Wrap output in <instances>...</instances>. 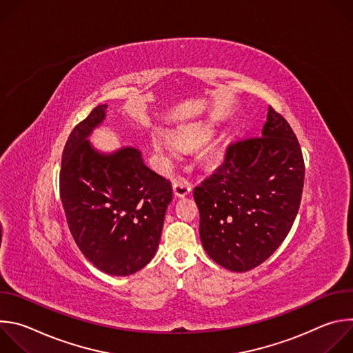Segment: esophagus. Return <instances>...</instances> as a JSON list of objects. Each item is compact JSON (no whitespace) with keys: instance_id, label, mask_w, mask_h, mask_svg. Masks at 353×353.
<instances>
[{"instance_id":"34e87169","label":"esophagus","mask_w":353,"mask_h":353,"mask_svg":"<svg viewBox=\"0 0 353 353\" xmlns=\"http://www.w3.org/2000/svg\"><path fill=\"white\" fill-rule=\"evenodd\" d=\"M190 191H191V184L185 179L179 177L173 181V192H174L176 196L183 198V196L188 195Z\"/></svg>"}]
</instances>
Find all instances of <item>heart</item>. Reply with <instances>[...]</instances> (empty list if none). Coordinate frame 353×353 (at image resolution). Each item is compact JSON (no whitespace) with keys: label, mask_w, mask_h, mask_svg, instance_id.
I'll return each mask as SVG.
<instances>
[{"label":"heart","mask_w":353,"mask_h":353,"mask_svg":"<svg viewBox=\"0 0 353 353\" xmlns=\"http://www.w3.org/2000/svg\"><path fill=\"white\" fill-rule=\"evenodd\" d=\"M212 130L211 128H196V130H184L179 131L173 135V139L181 148H192L199 143H203L208 138H211ZM152 146L155 154L161 158L163 163H170L174 158L172 143L162 137H155L152 141Z\"/></svg>","instance_id":"b5f03b06"}]
</instances>
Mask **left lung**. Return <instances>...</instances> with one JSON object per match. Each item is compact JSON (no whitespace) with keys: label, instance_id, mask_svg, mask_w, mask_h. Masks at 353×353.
I'll list each match as a JSON object with an SVG mask.
<instances>
[{"label":"left lung","instance_id":"obj_1","mask_svg":"<svg viewBox=\"0 0 353 353\" xmlns=\"http://www.w3.org/2000/svg\"><path fill=\"white\" fill-rule=\"evenodd\" d=\"M303 183L297 138L270 106L261 137L230 143L225 162L194 188L207 254L233 272L263 264L288 236Z\"/></svg>","mask_w":353,"mask_h":353}]
</instances>
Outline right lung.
<instances>
[{
	"label": "right lung",
	"mask_w": 353,
	"mask_h": 353,
	"mask_svg": "<svg viewBox=\"0 0 353 353\" xmlns=\"http://www.w3.org/2000/svg\"><path fill=\"white\" fill-rule=\"evenodd\" d=\"M96 106L64 146L60 195L71 234L82 254L102 272L127 276L142 270L159 247L172 183L149 169L139 149L112 154L88 139L106 119Z\"/></svg>",
	"instance_id": "obj_1"
}]
</instances>
